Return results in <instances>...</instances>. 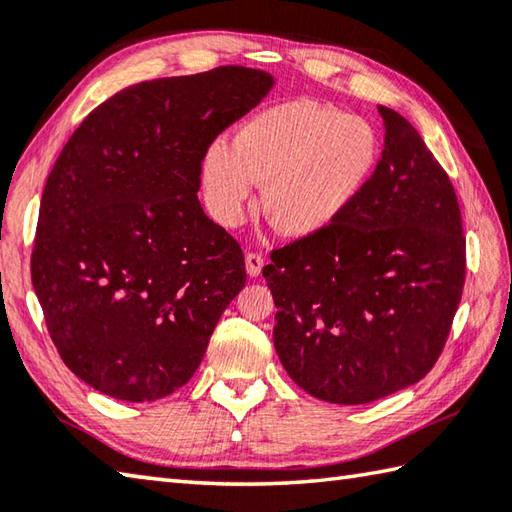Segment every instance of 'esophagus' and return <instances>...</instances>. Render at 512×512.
<instances>
[{"mask_svg":"<svg viewBox=\"0 0 512 512\" xmlns=\"http://www.w3.org/2000/svg\"><path fill=\"white\" fill-rule=\"evenodd\" d=\"M264 268V257L259 253H246V273L250 277H259Z\"/></svg>","mask_w":512,"mask_h":512,"instance_id":"1","label":"esophagus"}]
</instances>
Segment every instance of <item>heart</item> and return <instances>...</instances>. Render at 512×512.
Listing matches in <instances>:
<instances>
[{"label": "heart", "instance_id": "b5f03b06", "mask_svg": "<svg viewBox=\"0 0 512 512\" xmlns=\"http://www.w3.org/2000/svg\"><path fill=\"white\" fill-rule=\"evenodd\" d=\"M379 162V137L366 119L313 99H288L250 117L230 148L208 146L202 186L210 213L235 228L263 184L268 219L295 239L322 235L364 193Z\"/></svg>", "mask_w": 512, "mask_h": 512}]
</instances>
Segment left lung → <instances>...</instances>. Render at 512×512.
<instances>
[{"label": "left lung", "mask_w": 512, "mask_h": 512, "mask_svg": "<svg viewBox=\"0 0 512 512\" xmlns=\"http://www.w3.org/2000/svg\"><path fill=\"white\" fill-rule=\"evenodd\" d=\"M386 137L364 193L322 235L270 253L273 342L290 379L330 404L417 384L453 326L466 279L455 188L415 126L379 106Z\"/></svg>", "instance_id": "obj_1"}]
</instances>
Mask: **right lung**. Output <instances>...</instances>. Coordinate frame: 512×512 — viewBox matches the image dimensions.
<instances>
[{
	"instance_id": "add662e5",
	"label": "right lung",
	"mask_w": 512,
	"mask_h": 512,
	"mask_svg": "<svg viewBox=\"0 0 512 512\" xmlns=\"http://www.w3.org/2000/svg\"><path fill=\"white\" fill-rule=\"evenodd\" d=\"M273 84L219 66L128 86L59 153L30 275L59 357L99 393L155 402L202 364L246 284L242 248L197 199L202 159Z\"/></svg>"
}]
</instances>
